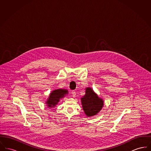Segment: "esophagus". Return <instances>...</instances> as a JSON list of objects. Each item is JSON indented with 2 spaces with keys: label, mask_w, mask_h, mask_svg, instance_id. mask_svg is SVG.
Wrapping results in <instances>:
<instances>
[{
  "label": "esophagus",
  "mask_w": 151,
  "mask_h": 151,
  "mask_svg": "<svg viewBox=\"0 0 151 151\" xmlns=\"http://www.w3.org/2000/svg\"><path fill=\"white\" fill-rule=\"evenodd\" d=\"M71 93L72 94V97H75V96H76V92H75V91H72Z\"/></svg>",
  "instance_id": "34e87169"
}]
</instances>
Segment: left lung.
Returning a JSON list of instances; mask_svg holds the SVG:
<instances>
[{
	"label": "left lung",
	"mask_w": 151,
	"mask_h": 151,
	"mask_svg": "<svg viewBox=\"0 0 151 151\" xmlns=\"http://www.w3.org/2000/svg\"><path fill=\"white\" fill-rule=\"evenodd\" d=\"M83 109L87 116H92L100 112L104 106V101L89 87L86 88L85 95L81 98Z\"/></svg>",
	"instance_id": "left-lung-1"
}]
</instances>
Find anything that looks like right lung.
<instances>
[{"instance_id":"right-lung-1","label":"right lung","mask_w":151,"mask_h":151,"mask_svg":"<svg viewBox=\"0 0 151 151\" xmlns=\"http://www.w3.org/2000/svg\"><path fill=\"white\" fill-rule=\"evenodd\" d=\"M68 93V91L63 89H58L52 91L49 95V99L46 102L47 107L50 108L55 107L60 99L63 98Z\"/></svg>"}]
</instances>
